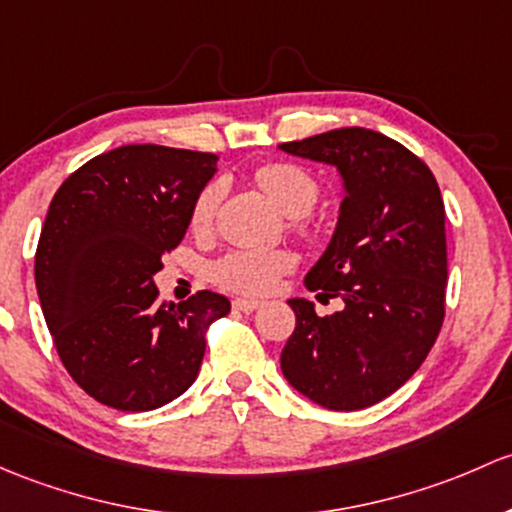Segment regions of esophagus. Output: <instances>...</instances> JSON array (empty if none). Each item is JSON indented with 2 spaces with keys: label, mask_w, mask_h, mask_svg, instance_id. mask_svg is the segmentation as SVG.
<instances>
[{
  "label": "esophagus",
  "mask_w": 512,
  "mask_h": 512,
  "mask_svg": "<svg viewBox=\"0 0 512 512\" xmlns=\"http://www.w3.org/2000/svg\"><path fill=\"white\" fill-rule=\"evenodd\" d=\"M260 301L257 299H233V309H238V311H247V314H250V311H257L260 309Z\"/></svg>",
  "instance_id": "obj_1"
}]
</instances>
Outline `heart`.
Listing matches in <instances>:
<instances>
[{
    "mask_svg": "<svg viewBox=\"0 0 512 512\" xmlns=\"http://www.w3.org/2000/svg\"><path fill=\"white\" fill-rule=\"evenodd\" d=\"M255 179L262 186V191L272 198L274 206L292 218L294 235L301 240H314L316 225L306 213L319 201V181L309 171L297 164H289V161H274V164L260 166L255 171ZM223 193L225 188L220 181H208L196 193L191 203V215H188L193 230L203 233V230L211 228L215 215H218L220 201H223ZM292 267L294 257L287 250H230L208 267V277L218 287L230 289V292L267 294L277 284V279Z\"/></svg>",
    "mask_w": 512,
    "mask_h": 512,
    "instance_id": "b5f03b06",
    "label": "heart"
}]
</instances>
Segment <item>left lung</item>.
Here are the masks:
<instances>
[{"instance_id":"obj_1","label":"left lung","mask_w":512,"mask_h":512,"mask_svg":"<svg viewBox=\"0 0 512 512\" xmlns=\"http://www.w3.org/2000/svg\"><path fill=\"white\" fill-rule=\"evenodd\" d=\"M279 149L333 164L346 184L331 245L306 274V289L346 306L319 316L311 301H289L297 326L282 373L326 410H363L412 378L444 324L441 191L417 154L373 129H331Z\"/></svg>"}]
</instances>
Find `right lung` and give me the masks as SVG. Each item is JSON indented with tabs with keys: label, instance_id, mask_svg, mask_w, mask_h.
Returning <instances> with one entry per match:
<instances>
[{
	"label": "right lung",
	"instance_id": "right-lung-1",
	"mask_svg": "<svg viewBox=\"0 0 512 512\" xmlns=\"http://www.w3.org/2000/svg\"><path fill=\"white\" fill-rule=\"evenodd\" d=\"M213 174L215 154L127 144L73 171L48 206L36 292L58 358L102 405L147 412L186 392L208 326L230 311L208 289L166 306L154 287Z\"/></svg>",
	"mask_w": 512,
	"mask_h": 512
}]
</instances>
